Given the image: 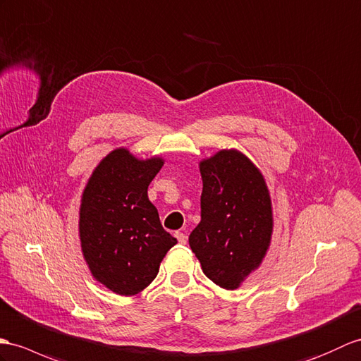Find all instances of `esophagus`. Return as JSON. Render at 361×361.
Segmentation results:
<instances>
[{"label": "esophagus", "mask_w": 361, "mask_h": 361, "mask_svg": "<svg viewBox=\"0 0 361 361\" xmlns=\"http://www.w3.org/2000/svg\"><path fill=\"white\" fill-rule=\"evenodd\" d=\"M175 237H177L178 243H181V245H186V240H188L186 233H183V232H175Z\"/></svg>", "instance_id": "obj_1"}]
</instances>
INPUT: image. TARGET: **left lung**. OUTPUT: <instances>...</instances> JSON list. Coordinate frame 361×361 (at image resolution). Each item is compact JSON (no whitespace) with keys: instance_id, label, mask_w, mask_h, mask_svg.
<instances>
[{"instance_id":"obj_1","label":"left lung","mask_w":361,"mask_h":361,"mask_svg":"<svg viewBox=\"0 0 361 361\" xmlns=\"http://www.w3.org/2000/svg\"><path fill=\"white\" fill-rule=\"evenodd\" d=\"M201 221L189 246L209 280L237 289L266 255L272 235L269 190L258 167L235 149L200 163Z\"/></svg>"}]
</instances>
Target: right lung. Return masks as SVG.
Instances as JSON below:
<instances>
[{"instance_id": "right-lung-1", "label": "right lung", "mask_w": 361, "mask_h": 361, "mask_svg": "<svg viewBox=\"0 0 361 361\" xmlns=\"http://www.w3.org/2000/svg\"><path fill=\"white\" fill-rule=\"evenodd\" d=\"M161 166V158L138 160L128 149H115L95 167L82 192V255L94 279L118 295L147 288L167 250L177 245L147 198Z\"/></svg>"}]
</instances>
